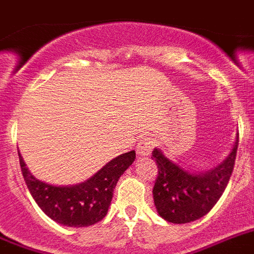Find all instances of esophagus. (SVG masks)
Instances as JSON below:
<instances>
[{
	"instance_id": "obj_1",
	"label": "esophagus",
	"mask_w": 254,
	"mask_h": 254,
	"mask_svg": "<svg viewBox=\"0 0 254 254\" xmlns=\"http://www.w3.org/2000/svg\"><path fill=\"white\" fill-rule=\"evenodd\" d=\"M154 142L150 137H142L137 144V148H136V151H137L138 157H148L150 155L151 150H153Z\"/></svg>"
}]
</instances>
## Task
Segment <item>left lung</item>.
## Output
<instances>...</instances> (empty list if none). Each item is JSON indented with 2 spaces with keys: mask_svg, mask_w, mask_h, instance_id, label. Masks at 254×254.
<instances>
[{
  "mask_svg": "<svg viewBox=\"0 0 254 254\" xmlns=\"http://www.w3.org/2000/svg\"><path fill=\"white\" fill-rule=\"evenodd\" d=\"M239 135L230 155L212 170L191 173L173 163L159 149L153 150L158 176L153 188L154 204L160 217L172 224H188L205 216L226 189L235 166Z\"/></svg>",
  "mask_w": 254,
  "mask_h": 254,
  "instance_id": "obj_1",
  "label": "left lung"
}]
</instances>
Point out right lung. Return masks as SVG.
Wrapping results in <instances>:
<instances>
[{"label": "right lung", "instance_id": "right-lung-1", "mask_svg": "<svg viewBox=\"0 0 254 254\" xmlns=\"http://www.w3.org/2000/svg\"><path fill=\"white\" fill-rule=\"evenodd\" d=\"M18 154L24 181L38 207L51 220L70 227L91 226L105 217L119 177L136 158L135 150L128 151L110 160L84 183L54 186L37 180Z\"/></svg>", "mask_w": 254, "mask_h": 254}]
</instances>
